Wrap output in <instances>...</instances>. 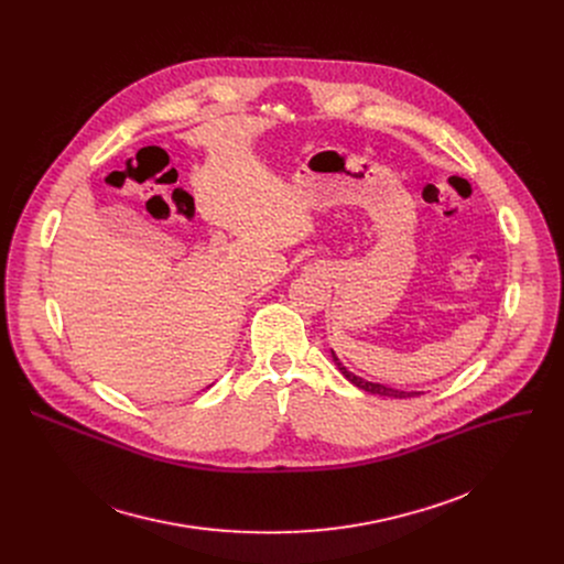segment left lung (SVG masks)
Segmentation results:
<instances>
[{
  "mask_svg": "<svg viewBox=\"0 0 564 564\" xmlns=\"http://www.w3.org/2000/svg\"><path fill=\"white\" fill-rule=\"evenodd\" d=\"M333 359H335V364H337V368L341 370V375L350 381V383H355L357 388H361V390H366V392H372V394H379V397H394V399H406V397H417L420 392H406V390H394V388H388V386H383V383H372V381H366V379H361V377H357V375H352L339 359H337V355L333 352Z\"/></svg>",
  "mask_w": 564,
  "mask_h": 564,
  "instance_id": "1",
  "label": "left lung"
}]
</instances>
